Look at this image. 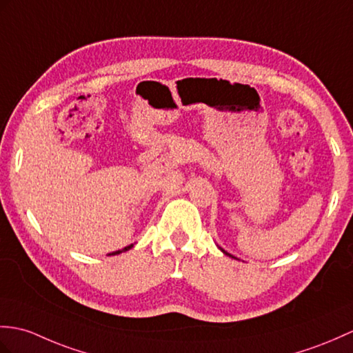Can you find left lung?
<instances>
[{"label": "left lung", "instance_id": "8db88e82", "mask_svg": "<svg viewBox=\"0 0 353 353\" xmlns=\"http://www.w3.org/2000/svg\"><path fill=\"white\" fill-rule=\"evenodd\" d=\"M219 250H221V251H223V252L225 254V256H228V257H232V259H236L234 256H232V254H230V252H227V251H224V250H223V248H221V247H219Z\"/></svg>", "mask_w": 353, "mask_h": 353}]
</instances>
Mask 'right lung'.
Segmentation results:
<instances>
[{
  "instance_id": "1",
  "label": "right lung",
  "mask_w": 353,
  "mask_h": 353,
  "mask_svg": "<svg viewBox=\"0 0 353 353\" xmlns=\"http://www.w3.org/2000/svg\"><path fill=\"white\" fill-rule=\"evenodd\" d=\"M134 247V243H130V245H128V247H125L123 250H119V251H114V252H111V254H108V256H116V254H120V252H125V251H129L130 248Z\"/></svg>"
}]
</instances>
